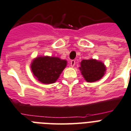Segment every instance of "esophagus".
Instances as JSON below:
<instances>
[{"instance_id": "esophagus-1", "label": "esophagus", "mask_w": 131, "mask_h": 131, "mask_svg": "<svg viewBox=\"0 0 131 131\" xmlns=\"http://www.w3.org/2000/svg\"><path fill=\"white\" fill-rule=\"evenodd\" d=\"M75 64V60H72L70 62V66H71V67H73Z\"/></svg>"}]
</instances>
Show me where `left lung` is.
Listing matches in <instances>:
<instances>
[{"instance_id": "1", "label": "left lung", "mask_w": 131, "mask_h": 131, "mask_svg": "<svg viewBox=\"0 0 131 131\" xmlns=\"http://www.w3.org/2000/svg\"><path fill=\"white\" fill-rule=\"evenodd\" d=\"M80 70L83 76L88 82H94L100 79L104 75L106 67L102 62L96 60H83Z\"/></svg>"}]
</instances>
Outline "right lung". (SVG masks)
Segmentation results:
<instances>
[{"instance_id": "1", "label": "right lung", "mask_w": 131, "mask_h": 131, "mask_svg": "<svg viewBox=\"0 0 131 131\" xmlns=\"http://www.w3.org/2000/svg\"><path fill=\"white\" fill-rule=\"evenodd\" d=\"M67 65V61L56 57H38L31 63V71L42 83H54Z\"/></svg>"}]
</instances>
